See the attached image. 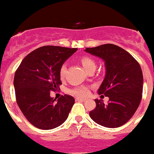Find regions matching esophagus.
Returning <instances> with one entry per match:
<instances>
[{
	"label": "esophagus",
	"mask_w": 154,
	"mask_h": 154,
	"mask_svg": "<svg viewBox=\"0 0 154 154\" xmlns=\"http://www.w3.org/2000/svg\"><path fill=\"white\" fill-rule=\"evenodd\" d=\"M75 100L76 101H82V102H84V101H86V100H87V99H86V98H79V97H77V98H75Z\"/></svg>",
	"instance_id": "1"
}]
</instances>
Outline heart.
Instances as JSON below:
<instances>
[{"label":"heart","mask_w":154,"mask_h":154,"mask_svg":"<svg viewBox=\"0 0 154 154\" xmlns=\"http://www.w3.org/2000/svg\"><path fill=\"white\" fill-rule=\"evenodd\" d=\"M81 63H82L83 67H84V69L87 71L90 68L95 67V62H94V60L89 57H86V56L81 58ZM66 71H67V66H66V64H63L60 69V78H64L65 75H66ZM70 92H71V94L76 95V96L84 97L87 96V94H89V88L86 87V86H81V87L74 88Z\"/></svg>","instance_id":"b5f03b06"}]
</instances>
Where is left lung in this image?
Returning a JSON list of instances; mask_svg holds the SVG:
<instances>
[{
  "instance_id": "obj_1",
  "label": "left lung",
  "mask_w": 154,
  "mask_h": 154,
  "mask_svg": "<svg viewBox=\"0 0 154 154\" xmlns=\"http://www.w3.org/2000/svg\"><path fill=\"white\" fill-rule=\"evenodd\" d=\"M84 51L105 63V78L98 93L109 98L107 104L102 99H94L96 107L90 112V117L105 127L122 126L132 118L141 102L143 75L139 63L126 50L114 44L87 48Z\"/></svg>"
}]
</instances>
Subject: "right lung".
Listing matches in <instances>:
<instances>
[{
    "label": "right lung",
    "instance_id": "add662e5",
    "mask_svg": "<svg viewBox=\"0 0 154 154\" xmlns=\"http://www.w3.org/2000/svg\"><path fill=\"white\" fill-rule=\"evenodd\" d=\"M77 48L44 46L35 49L20 63L14 76L17 103L28 121L41 130H51L67 120L75 98L65 94L51 98V91L62 84L60 69Z\"/></svg>",
    "mask_w": 154,
    "mask_h": 154
}]
</instances>
